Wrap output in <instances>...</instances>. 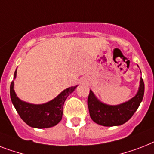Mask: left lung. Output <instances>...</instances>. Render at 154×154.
<instances>
[{"label":"left lung","instance_id":"8db88e82","mask_svg":"<svg viewBox=\"0 0 154 154\" xmlns=\"http://www.w3.org/2000/svg\"><path fill=\"white\" fill-rule=\"evenodd\" d=\"M145 85L141 78L138 93L129 101L119 105L112 106L99 101L90 90L88 97V107L90 117L97 124L104 127L119 126L129 120L139 107L144 96Z\"/></svg>","mask_w":154,"mask_h":154}]
</instances>
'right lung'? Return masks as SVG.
<instances>
[{
    "label": "right lung",
    "mask_w": 154,
    "mask_h": 154,
    "mask_svg": "<svg viewBox=\"0 0 154 154\" xmlns=\"http://www.w3.org/2000/svg\"><path fill=\"white\" fill-rule=\"evenodd\" d=\"M16 76L15 71L14 77ZM14 82L10 85V97L16 112L28 126L35 128H48L57 125L62 118V108L66 98L74 91L77 86L68 88L56 98L43 104H32L20 100L13 89Z\"/></svg>",
    "instance_id": "obj_1"
}]
</instances>
